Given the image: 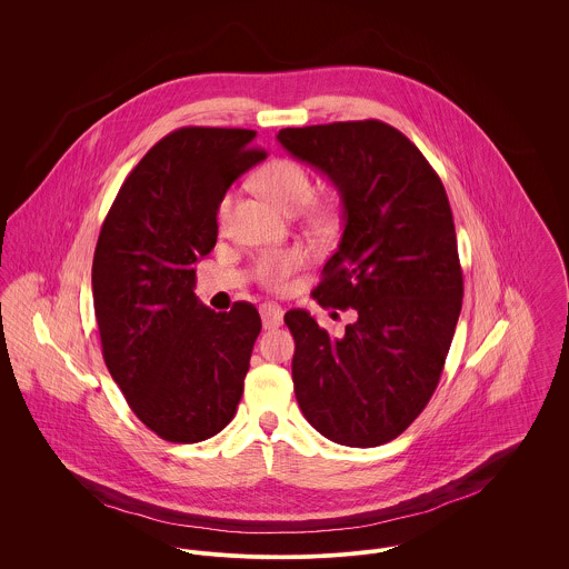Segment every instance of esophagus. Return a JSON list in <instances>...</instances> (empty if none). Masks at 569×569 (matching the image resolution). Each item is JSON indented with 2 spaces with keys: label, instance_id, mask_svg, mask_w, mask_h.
I'll use <instances>...</instances> for the list:
<instances>
[{
  "label": "esophagus",
  "instance_id": "34e87169",
  "mask_svg": "<svg viewBox=\"0 0 569 569\" xmlns=\"http://www.w3.org/2000/svg\"><path fill=\"white\" fill-rule=\"evenodd\" d=\"M260 318H262V326L264 328H278V326H282V320H284V311L278 307V305H262L260 307Z\"/></svg>",
  "mask_w": 569,
  "mask_h": 569
}]
</instances>
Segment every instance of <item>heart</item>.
<instances>
[{
    "label": "heart",
    "mask_w": 569,
    "mask_h": 569,
    "mask_svg": "<svg viewBox=\"0 0 569 569\" xmlns=\"http://www.w3.org/2000/svg\"><path fill=\"white\" fill-rule=\"evenodd\" d=\"M256 186L271 199L282 212L296 214L307 208L313 199V181L309 170L293 160H273L256 174ZM232 199L226 197L219 206L221 226L228 221ZM309 262V251L302 247H287L262 253L256 262V280L273 291H284L291 276Z\"/></svg>",
    "instance_id": "b5f03b06"
}]
</instances>
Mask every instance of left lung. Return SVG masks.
I'll return each mask as SVG.
<instances>
[{
    "instance_id": "obj_1",
    "label": "left lung",
    "mask_w": 569,
    "mask_h": 569,
    "mask_svg": "<svg viewBox=\"0 0 569 569\" xmlns=\"http://www.w3.org/2000/svg\"><path fill=\"white\" fill-rule=\"evenodd\" d=\"M278 142L337 188L343 232L313 298L352 309L330 337L309 311L284 316L305 418L328 440L379 447L429 403L462 309V269L445 186L381 120L282 129Z\"/></svg>"
}]
</instances>
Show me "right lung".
<instances>
[{"label":"right lung","instance_id":"right-lung-1","mask_svg":"<svg viewBox=\"0 0 569 569\" xmlns=\"http://www.w3.org/2000/svg\"><path fill=\"white\" fill-rule=\"evenodd\" d=\"M256 131L183 127L124 179L96 243L93 311L104 363L133 413L168 442L219 433L243 397L260 316L217 313L194 264L217 243L228 188L267 158Z\"/></svg>","mask_w":569,"mask_h":569}]
</instances>
